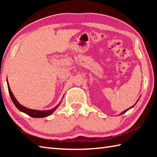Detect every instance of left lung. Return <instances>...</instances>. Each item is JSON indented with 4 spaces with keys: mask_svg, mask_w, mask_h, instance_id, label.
Instances as JSON below:
<instances>
[{
    "mask_svg": "<svg viewBox=\"0 0 157 157\" xmlns=\"http://www.w3.org/2000/svg\"><path fill=\"white\" fill-rule=\"evenodd\" d=\"M129 109H130V108H129ZM129 109H127V110H125V111H123V113H121V114H123V113H125L126 111H128V110H129Z\"/></svg>",
    "mask_w": 157,
    "mask_h": 157,
    "instance_id": "left-lung-1",
    "label": "left lung"
}]
</instances>
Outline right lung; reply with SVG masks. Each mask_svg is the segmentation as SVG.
Masks as SVG:
<instances>
[{"instance_id":"right-lung-1","label":"right lung","mask_w":157,"mask_h":157,"mask_svg":"<svg viewBox=\"0 0 157 157\" xmlns=\"http://www.w3.org/2000/svg\"><path fill=\"white\" fill-rule=\"evenodd\" d=\"M7 83H8V82H7ZM7 86H8V90H9L10 96H11V98L12 100V101H13V103H14V105H15L16 107L19 110V111H21L23 113H26V114L28 115L29 116L32 117L41 118V117H45L49 116L50 115H51L52 113L55 111V110L56 108H57L59 105H60V104H59L57 106H56L55 108L52 109L51 110H48V111H36V110L28 109V108H26V107H25V106H22V105L19 104V103L17 102V101L15 98L14 97V96H13V93L11 90V89H10L9 83L7 84Z\"/></svg>"}]
</instances>
